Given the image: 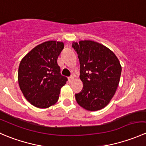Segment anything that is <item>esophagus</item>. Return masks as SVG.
Wrapping results in <instances>:
<instances>
[{
    "label": "esophagus",
    "instance_id": "34e87169",
    "mask_svg": "<svg viewBox=\"0 0 146 146\" xmlns=\"http://www.w3.org/2000/svg\"><path fill=\"white\" fill-rule=\"evenodd\" d=\"M73 80H74V76H70V77L68 78V80H69V82H70L73 81Z\"/></svg>",
    "mask_w": 146,
    "mask_h": 146
}]
</instances>
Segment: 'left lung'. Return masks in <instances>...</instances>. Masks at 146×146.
<instances>
[{"mask_svg": "<svg viewBox=\"0 0 146 146\" xmlns=\"http://www.w3.org/2000/svg\"><path fill=\"white\" fill-rule=\"evenodd\" d=\"M80 64L83 88L76 94L78 104L88 111L105 107L114 97L120 80L121 66L112 51L91 40L73 42Z\"/></svg>", "mask_w": 146, "mask_h": 146, "instance_id": "1", "label": "left lung"}]
</instances>
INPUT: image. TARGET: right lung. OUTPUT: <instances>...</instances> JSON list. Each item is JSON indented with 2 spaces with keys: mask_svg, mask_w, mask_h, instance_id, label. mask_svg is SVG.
Segmentation results:
<instances>
[{
  "mask_svg": "<svg viewBox=\"0 0 146 146\" xmlns=\"http://www.w3.org/2000/svg\"><path fill=\"white\" fill-rule=\"evenodd\" d=\"M64 47L62 42L47 41L36 46L23 58L19 65V86L30 104L45 109L58 101L61 88L67 78L61 76L57 63Z\"/></svg>",
  "mask_w": 146,
  "mask_h": 146,
  "instance_id": "obj_1",
  "label": "right lung"
}]
</instances>
